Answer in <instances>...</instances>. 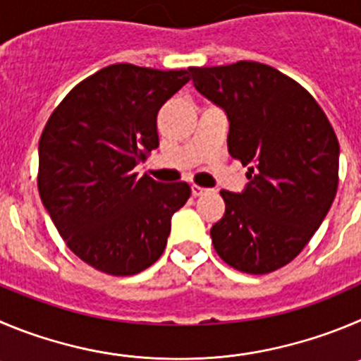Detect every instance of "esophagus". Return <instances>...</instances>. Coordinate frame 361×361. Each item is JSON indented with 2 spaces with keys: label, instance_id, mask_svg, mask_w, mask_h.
I'll list each match as a JSON object with an SVG mask.
<instances>
[{
  "label": "esophagus",
  "instance_id": "esophagus-1",
  "mask_svg": "<svg viewBox=\"0 0 361 361\" xmlns=\"http://www.w3.org/2000/svg\"><path fill=\"white\" fill-rule=\"evenodd\" d=\"M190 190H192V196H194V197H200V196H203V194H207L208 188L200 187V185H192Z\"/></svg>",
  "mask_w": 361,
  "mask_h": 361
}]
</instances>
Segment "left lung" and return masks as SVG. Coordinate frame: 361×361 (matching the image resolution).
Masks as SVG:
<instances>
[{
	"label": "left lung",
	"mask_w": 361,
	"mask_h": 361,
	"mask_svg": "<svg viewBox=\"0 0 361 361\" xmlns=\"http://www.w3.org/2000/svg\"><path fill=\"white\" fill-rule=\"evenodd\" d=\"M200 94L226 112L228 151L247 165L242 192L221 190L226 212L212 226L219 257L267 274L302 251L338 187V140L298 82L258 62L190 67Z\"/></svg>",
	"instance_id": "1"
}]
</instances>
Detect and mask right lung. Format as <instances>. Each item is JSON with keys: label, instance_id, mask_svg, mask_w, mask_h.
<instances>
[{"label": "right lung", "instance_id": "right-lung-1", "mask_svg": "<svg viewBox=\"0 0 361 361\" xmlns=\"http://www.w3.org/2000/svg\"><path fill=\"white\" fill-rule=\"evenodd\" d=\"M188 71L104 67L74 87L44 128L40 200L67 247L97 271L133 276L153 265L190 197L185 181L158 183L133 171L158 147V110Z\"/></svg>", "mask_w": 361, "mask_h": 361}]
</instances>
